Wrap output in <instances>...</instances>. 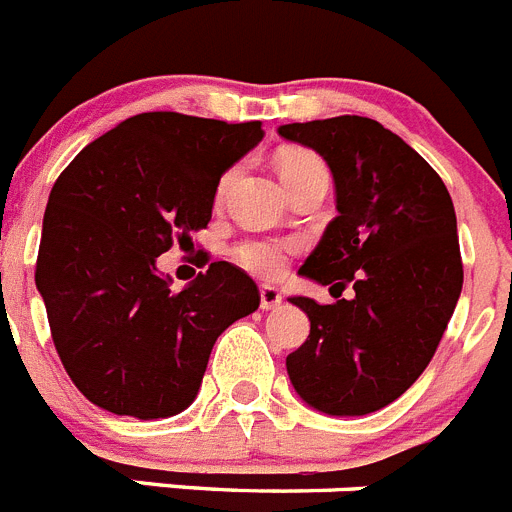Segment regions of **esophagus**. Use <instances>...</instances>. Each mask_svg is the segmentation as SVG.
Instances as JSON below:
<instances>
[{"mask_svg": "<svg viewBox=\"0 0 512 512\" xmlns=\"http://www.w3.org/2000/svg\"><path fill=\"white\" fill-rule=\"evenodd\" d=\"M261 308L264 310H274L279 308V303H282V292L277 290L274 285H261Z\"/></svg>", "mask_w": 512, "mask_h": 512, "instance_id": "obj_1", "label": "esophagus"}]
</instances>
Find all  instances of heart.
I'll use <instances>...</instances> for the list:
<instances>
[{
    "instance_id": "b5f03b06",
    "label": "heart",
    "mask_w": 512,
    "mask_h": 512,
    "mask_svg": "<svg viewBox=\"0 0 512 512\" xmlns=\"http://www.w3.org/2000/svg\"><path fill=\"white\" fill-rule=\"evenodd\" d=\"M279 176L282 181H290V178H298L310 170H326L323 163L316 155H310L305 150H285L277 160ZM227 186V178L222 181V189ZM295 251V243L292 240H279V238H251L238 243L233 251L235 261H238L243 269H248L251 274H259V277H277L282 269H285L290 253Z\"/></svg>"
}]
</instances>
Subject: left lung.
I'll use <instances>...</instances> for the list:
<instances>
[{
	"instance_id": "8db88e82",
	"label": "left lung",
	"mask_w": 512,
	"mask_h": 512,
	"mask_svg": "<svg viewBox=\"0 0 512 512\" xmlns=\"http://www.w3.org/2000/svg\"><path fill=\"white\" fill-rule=\"evenodd\" d=\"M279 137L326 160L336 217L298 274L356 298L318 305L287 355L292 388L331 417H362L396 401L430 365L461 298L456 209L440 176L399 134L362 116L279 126ZM338 298V295H336Z\"/></svg>"
}]
</instances>
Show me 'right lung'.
Returning a JSON list of instances; mask_svg holds the SVG:
<instances>
[{"label":"right lung","instance_id":"add662e5","mask_svg":"<svg viewBox=\"0 0 512 512\" xmlns=\"http://www.w3.org/2000/svg\"><path fill=\"white\" fill-rule=\"evenodd\" d=\"M261 139V121L139 113L87 144L56 178L36 287L61 365L100 409L137 419L181 414L217 336L259 308V287L235 264L212 261L173 292L157 256L207 227L220 178Z\"/></svg>","mask_w":512,"mask_h":512}]
</instances>
